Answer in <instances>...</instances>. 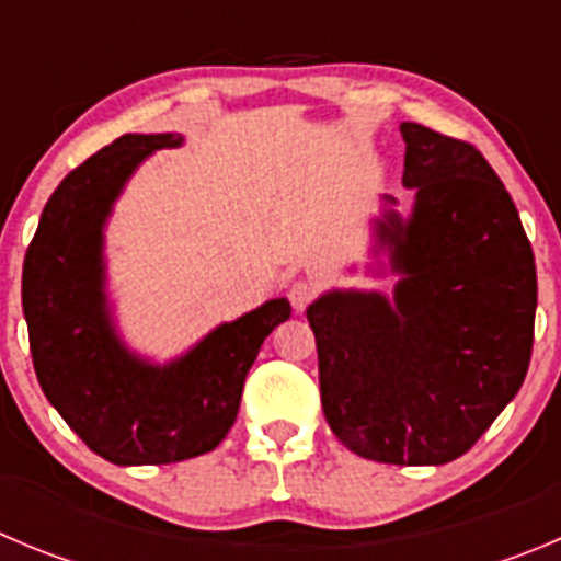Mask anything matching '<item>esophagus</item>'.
Listing matches in <instances>:
<instances>
[{
  "mask_svg": "<svg viewBox=\"0 0 561 561\" xmlns=\"http://www.w3.org/2000/svg\"><path fill=\"white\" fill-rule=\"evenodd\" d=\"M316 290H318V287L312 285V282H307V279L293 282L290 290H287V298H290L293 310H296V312H305L307 307H310L312 298H316Z\"/></svg>",
  "mask_w": 561,
  "mask_h": 561,
  "instance_id": "esophagus-1",
  "label": "esophagus"
}]
</instances>
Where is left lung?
<instances>
[{
  "mask_svg": "<svg viewBox=\"0 0 561 561\" xmlns=\"http://www.w3.org/2000/svg\"><path fill=\"white\" fill-rule=\"evenodd\" d=\"M410 216L381 196L368 274L392 293L327 290L307 307L321 404L345 448L387 465L470 451L526 379L537 268L515 202L465 140L401 124Z\"/></svg>",
  "mask_w": 561,
  "mask_h": 561,
  "instance_id": "8db88e82",
  "label": "left lung"
}]
</instances>
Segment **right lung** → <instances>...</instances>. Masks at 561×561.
<instances>
[{"label":"right lung","mask_w":561,"mask_h":561,"mask_svg":"<svg viewBox=\"0 0 561 561\" xmlns=\"http://www.w3.org/2000/svg\"><path fill=\"white\" fill-rule=\"evenodd\" d=\"M182 144L176 133H133L88 157L46 202L21 271L41 390L113 465H169L213 451L238 417L260 345L290 318V301L271 298L169 363L124 343L107 296L104 227L140 162Z\"/></svg>","instance_id":"right-lung-1"}]
</instances>
